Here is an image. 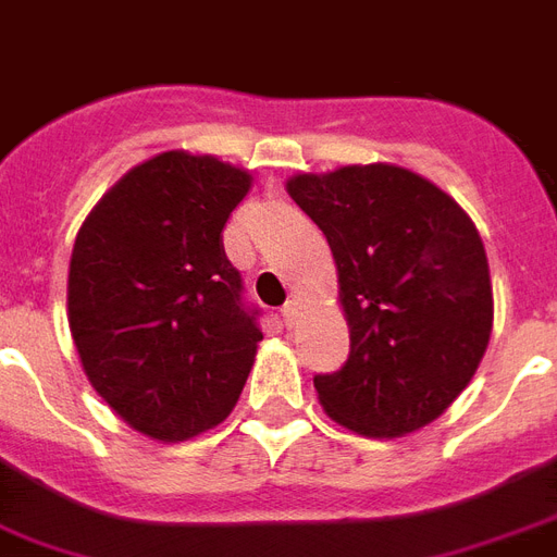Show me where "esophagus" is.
<instances>
[{"label": "esophagus", "mask_w": 557, "mask_h": 557, "mask_svg": "<svg viewBox=\"0 0 557 557\" xmlns=\"http://www.w3.org/2000/svg\"><path fill=\"white\" fill-rule=\"evenodd\" d=\"M280 315H283V324L292 326L297 321V315H300V307H297V300H286V307L280 309Z\"/></svg>", "instance_id": "34e87169"}]
</instances>
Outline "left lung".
Returning <instances> with one entry per match:
<instances>
[{"label": "left lung", "instance_id": "left-lung-1", "mask_svg": "<svg viewBox=\"0 0 557 557\" xmlns=\"http://www.w3.org/2000/svg\"><path fill=\"white\" fill-rule=\"evenodd\" d=\"M286 189L330 242L350 324L347 362L315 373L321 406L371 438L432 423L465 392L491 338L479 231L447 193L400 165L297 175Z\"/></svg>", "mask_w": 557, "mask_h": 557}]
</instances>
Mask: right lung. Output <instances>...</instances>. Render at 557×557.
<instances>
[{"instance_id":"right-lung-1","label":"right lung","mask_w":557,"mask_h":557,"mask_svg":"<svg viewBox=\"0 0 557 557\" xmlns=\"http://www.w3.org/2000/svg\"><path fill=\"white\" fill-rule=\"evenodd\" d=\"M250 175L186 151L131 169L78 231L70 326L92 388L157 441L222 423L262 338L222 231Z\"/></svg>"}]
</instances>
